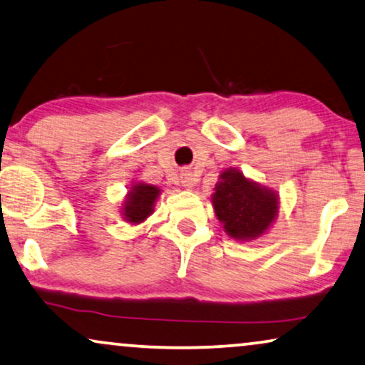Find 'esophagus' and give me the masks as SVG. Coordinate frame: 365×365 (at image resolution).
Returning <instances> with one entry per match:
<instances>
[{"label":"esophagus","mask_w":365,"mask_h":365,"mask_svg":"<svg viewBox=\"0 0 365 365\" xmlns=\"http://www.w3.org/2000/svg\"><path fill=\"white\" fill-rule=\"evenodd\" d=\"M181 182H182V186L186 187V189H192L194 182H196V178H194V174L189 173V171L187 173H182Z\"/></svg>","instance_id":"1"}]
</instances>
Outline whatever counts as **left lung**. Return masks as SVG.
<instances>
[{"instance_id": "obj_1", "label": "left lung", "mask_w": 365, "mask_h": 365, "mask_svg": "<svg viewBox=\"0 0 365 365\" xmlns=\"http://www.w3.org/2000/svg\"><path fill=\"white\" fill-rule=\"evenodd\" d=\"M211 199L224 231L236 241L264 236L279 212L277 192L247 179L237 168H227L219 174Z\"/></svg>"}]
</instances>
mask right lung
I'll return each mask as SVG.
<instances>
[{"label":"right lung","mask_w":365,"mask_h":365,"mask_svg":"<svg viewBox=\"0 0 365 365\" xmlns=\"http://www.w3.org/2000/svg\"><path fill=\"white\" fill-rule=\"evenodd\" d=\"M161 189L154 184L148 182H133L131 187L124 197L121 214L123 219L129 224H141L154 212V204H156Z\"/></svg>","instance_id":"right-lung-1"}]
</instances>
